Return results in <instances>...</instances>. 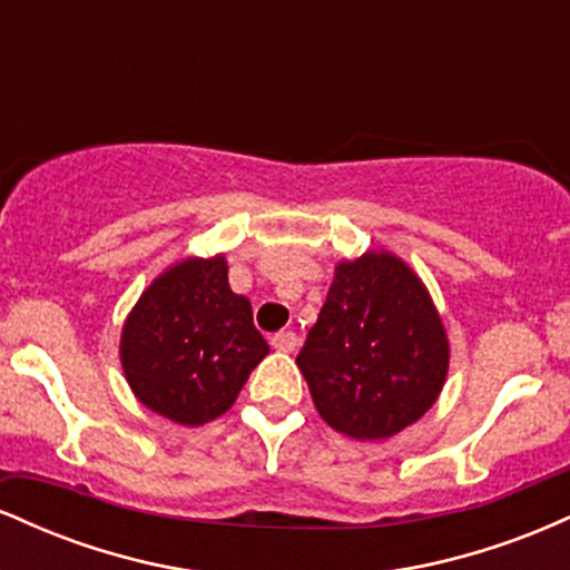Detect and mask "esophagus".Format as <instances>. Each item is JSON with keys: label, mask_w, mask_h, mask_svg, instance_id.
<instances>
[{"label": "esophagus", "mask_w": 570, "mask_h": 570, "mask_svg": "<svg viewBox=\"0 0 570 570\" xmlns=\"http://www.w3.org/2000/svg\"><path fill=\"white\" fill-rule=\"evenodd\" d=\"M297 335H294V332H276V335L271 337V345L276 351H284V353H289V351H294L297 348Z\"/></svg>", "instance_id": "obj_1"}]
</instances>
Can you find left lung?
Returning a JSON list of instances; mask_svg holds the SVG:
<instances>
[{"label": "left lung", "mask_w": 570, "mask_h": 570, "mask_svg": "<svg viewBox=\"0 0 570 570\" xmlns=\"http://www.w3.org/2000/svg\"><path fill=\"white\" fill-rule=\"evenodd\" d=\"M450 343L431 294L391 252L335 267L297 356L318 415L353 440H389L440 396Z\"/></svg>", "instance_id": "left-lung-1"}]
</instances>
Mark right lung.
<instances>
[{"label":"right lung","mask_w":570,"mask_h":570,"mask_svg":"<svg viewBox=\"0 0 570 570\" xmlns=\"http://www.w3.org/2000/svg\"><path fill=\"white\" fill-rule=\"evenodd\" d=\"M271 353L252 303L227 284V259L189 257L160 273L128 313L120 362L136 399L181 426L233 407Z\"/></svg>","instance_id":"add662e5"}]
</instances>
